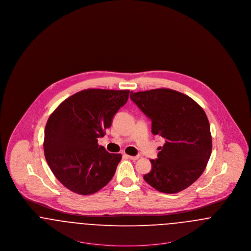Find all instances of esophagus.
Instances as JSON below:
<instances>
[{
    "mask_svg": "<svg viewBox=\"0 0 251 251\" xmlns=\"http://www.w3.org/2000/svg\"><path fill=\"white\" fill-rule=\"evenodd\" d=\"M129 159H131V160H133V161H135V160H137L138 158H139V156H131V155H126Z\"/></svg>",
    "mask_w": 251,
    "mask_h": 251,
    "instance_id": "esophagus-1",
    "label": "esophagus"
}]
</instances>
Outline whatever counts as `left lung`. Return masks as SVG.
<instances>
[{"instance_id": "left-lung-1", "label": "left lung", "mask_w": 251, "mask_h": 251, "mask_svg": "<svg viewBox=\"0 0 251 251\" xmlns=\"http://www.w3.org/2000/svg\"><path fill=\"white\" fill-rule=\"evenodd\" d=\"M130 97L151 120L152 133L166 142L144 179L162 193L184 190L201 177L212 152L204 110L190 97L168 88L131 91Z\"/></svg>"}]
</instances>
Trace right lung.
Returning <instances> with one entry per match:
<instances>
[{"instance_id": "obj_1", "label": "right lung", "mask_w": 251, "mask_h": 251, "mask_svg": "<svg viewBox=\"0 0 251 251\" xmlns=\"http://www.w3.org/2000/svg\"><path fill=\"white\" fill-rule=\"evenodd\" d=\"M129 90L85 89L65 100L50 116L44 154L60 182L79 195H92L115 175L120 153L98 144L116 113L128 100Z\"/></svg>"}]
</instances>
